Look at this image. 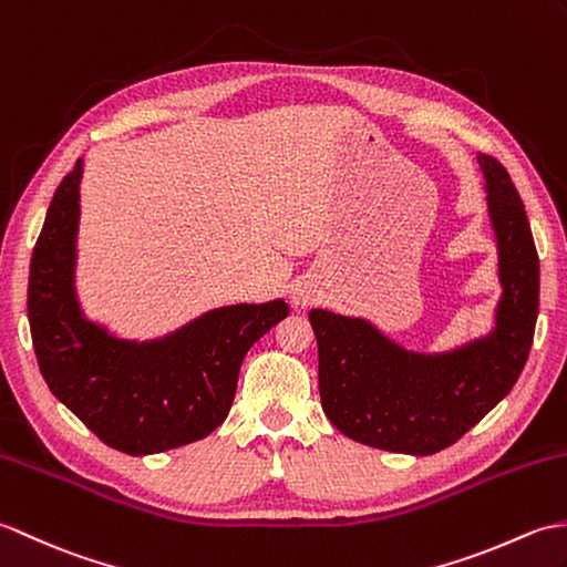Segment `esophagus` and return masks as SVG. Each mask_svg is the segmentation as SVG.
<instances>
[{"label":"esophagus","instance_id":"esophagus-1","mask_svg":"<svg viewBox=\"0 0 567 567\" xmlns=\"http://www.w3.org/2000/svg\"><path fill=\"white\" fill-rule=\"evenodd\" d=\"M312 298H316V291H312V288H308V286H300V288H296V291H293V303L300 306V308L310 306Z\"/></svg>","mask_w":567,"mask_h":567}]
</instances>
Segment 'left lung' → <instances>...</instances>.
I'll return each mask as SVG.
<instances>
[{"mask_svg":"<svg viewBox=\"0 0 567 567\" xmlns=\"http://www.w3.org/2000/svg\"><path fill=\"white\" fill-rule=\"evenodd\" d=\"M497 237L502 296L493 332L454 351L400 347L363 318L310 310L320 400L344 436L395 454H436L505 398L529 357L538 316V255L509 172L477 155Z\"/></svg>","mask_w":567,"mask_h":567,"instance_id":"obj_1","label":"left lung"}]
</instances>
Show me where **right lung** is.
I'll use <instances>...</instances> for the list:
<instances>
[{"mask_svg": "<svg viewBox=\"0 0 567 567\" xmlns=\"http://www.w3.org/2000/svg\"><path fill=\"white\" fill-rule=\"evenodd\" d=\"M84 159L60 182L29 274V324L43 379L111 449L162 454L228 417L249 347L288 316L281 298L208 310L159 339L135 342L84 318L78 267Z\"/></svg>", "mask_w": 567, "mask_h": 567, "instance_id": "obj_1", "label": "right lung"}]
</instances>
